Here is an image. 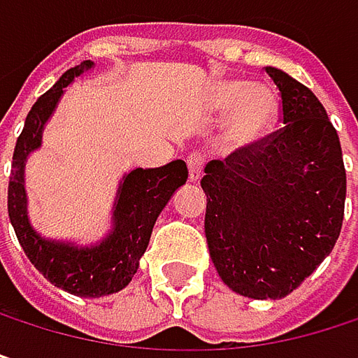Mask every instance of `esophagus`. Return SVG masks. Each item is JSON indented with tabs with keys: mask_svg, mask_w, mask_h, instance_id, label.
<instances>
[{
	"mask_svg": "<svg viewBox=\"0 0 358 358\" xmlns=\"http://www.w3.org/2000/svg\"><path fill=\"white\" fill-rule=\"evenodd\" d=\"M186 166H188V178L190 182H196L201 178V172H203V166H205V155L203 153H190L186 157Z\"/></svg>",
	"mask_w": 358,
	"mask_h": 358,
	"instance_id": "34e87169",
	"label": "esophagus"
}]
</instances>
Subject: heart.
I'll use <instances>...</instances> for the list:
<instances>
[{"label":"heart","instance_id":"1","mask_svg":"<svg viewBox=\"0 0 358 358\" xmlns=\"http://www.w3.org/2000/svg\"><path fill=\"white\" fill-rule=\"evenodd\" d=\"M213 103L217 109H234L230 138L234 143L259 141L278 117V93L269 87H250L247 80H224L215 87Z\"/></svg>","mask_w":358,"mask_h":358}]
</instances>
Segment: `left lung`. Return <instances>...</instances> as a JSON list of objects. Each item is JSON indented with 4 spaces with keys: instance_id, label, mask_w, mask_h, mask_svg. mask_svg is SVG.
<instances>
[{
    "instance_id": "left-lung-1",
    "label": "left lung",
    "mask_w": 358,
    "mask_h": 358,
    "mask_svg": "<svg viewBox=\"0 0 358 358\" xmlns=\"http://www.w3.org/2000/svg\"><path fill=\"white\" fill-rule=\"evenodd\" d=\"M282 128L205 166V236L234 292L282 299L331 252L344 220L340 138L320 99L278 68Z\"/></svg>"
}]
</instances>
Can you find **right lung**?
<instances>
[{"mask_svg": "<svg viewBox=\"0 0 358 358\" xmlns=\"http://www.w3.org/2000/svg\"><path fill=\"white\" fill-rule=\"evenodd\" d=\"M93 62H83L70 68L62 78L43 93L31 108L24 128L16 141L12 157V174L8 184V213L18 236L20 247L36 269L57 288L85 299H97L128 286L138 269V259L147 250L153 226L174 190L188 178L182 159L162 168H136L124 176L117 190V205L113 211L115 228L108 238L93 249H78L62 243L41 238L27 217L24 194V162L29 153L41 145V132L55 109L64 89L91 68Z\"/></svg>", "mask_w": 358, "mask_h": 358, "instance_id": "1", "label": "right lung"}]
</instances>
